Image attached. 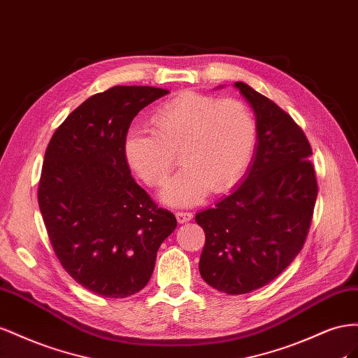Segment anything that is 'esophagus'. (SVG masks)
Here are the masks:
<instances>
[{
	"mask_svg": "<svg viewBox=\"0 0 358 358\" xmlns=\"http://www.w3.org/2000/svg\"><path fill=\"white\" fill-rule=\"evenodd\" d=\"M176 216H177L178 223H187L193 219V214L189 211H177Z\"/></svg>",
	"mask_w": 358,
	"mask_h": 358,
	"instance_id": "34e87169",
	"label": "esophagus"
}]
</instances>
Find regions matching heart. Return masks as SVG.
<instances>
[{
  "instance_id": "b5f03b06",
  "label": "heart",
  "mask_w": 358,
  "mask_h": 358,
  "mask_svg": "<svg viewBox=\"0 0 358 358\" xmlns=\"http://www.w3.org/2000/svg\"><path fill=\"white\" fill-rule=\"evenodd\" d=\"M151 130L130 129L124 138L129 166L150 186H162L176 166L182 168L162 190V201L187 207L206 198L210 189H232L246 173L258 127L249 108L234 99L182 91L159 105L150 118Z\"/></svg>"
}]
</instances>
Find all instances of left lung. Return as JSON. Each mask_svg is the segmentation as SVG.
Listing matches in <instances>:
<instances>
[{
	"instance_id": "left-lung-1",
	"label": "left lung",
	"mask_w": 358,
	"mask_h": 358,
	"mask_svg": "<svg viewBox=\"0 0 358 358\" xmlns=\"http://www.w3.org/2000/svg\"><path fill=\"white\" fill-rule=\"evenodd\" d=\"M234 87L257 118V148L241 185L195 220L206 232L202 279L238 295L274 280L300 253L318 185L310 144L295 121L248 84Z\"/></svg>"
}]
</instances>
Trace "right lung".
<instances>
[{
  "label": "right lung",
  "instance_id": "1",
  "mask_svg": "<svg viewBox=\"0 0 358 358\" xmlns=\"http://www.w3.org/2000/svg\"><path fill=\"white\" fill-rule=\"evenodd\" d=\"M156 87H112L87 99L50 138L38 207L57 258L79 285L109 299L139 292L177 228L130 176L124 138Z\"/></svg>",
  "mask_w": 358,
  "mask_h": 358
}]
</instances>
